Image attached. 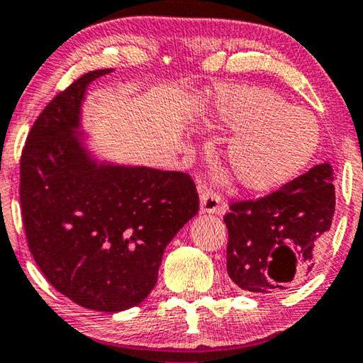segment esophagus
<instances>
[{"label": "esophagus", "mask_w": 363, "mask_h": 363, "mask_svg": "<svg viewBox=\"0 0 363 363\" xmlns=\"http://www.w3.org/2000/svg\"><path fill=\"white\" fill-rule=\"evenodd\" d=\"M199 191H201V196H199L201 213H218V215H220V213L225 211L221 198L215 193V191L204 189V187H201Z\"/></svg>", "instance_id": "34e87169"}]
</instances>
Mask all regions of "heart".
Returning a JSON list of instances; mask_svg holds the SVG:
<instances>
[{
    "label": "heart",
    "mask_w": 363,
    "mask_h": 363,
    "mask_svg": "<svg viewBox=\"0 0 363 363\" xmlns=\"http://www.w3.org/2000/svg\"><path fill=\"white\" fill-rule=\"evenodd\" d=\"M213 118L220 128L238 132L225 150L226 165L238 184L253 193L287 184L320 147L316 116L265 87L223 91Z\"/></svg>",
    "instance_id": "obj_1"
}]
</instances>
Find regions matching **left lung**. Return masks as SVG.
<instances>
[{"label":"left lung","instance_id":"obj_1","mask_svg":"<svg viewBox=\"0 0 363 363\" xmlns=\"http://www.w3.org/2000/svg\"><path fill=\"white\" fill-rule=\"evenodd\" d=\"M333 167L314 165L276 193L231 204L226 270L240 289L267 294L296 286L335 215Z\"/></svg>","mask_w":363,"mask_h":363}]
</instances>
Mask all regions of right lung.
Returning a JSON list of instances; mask_svg holds the SVG:
<instances>
[{
  "mask_svg": "<svg viewBox=\"0 0 363 363\" xmlns=\"http://www.w3.org/2000/svg\"><path fill=\"white\" fill-rule=\"evenodd\" d=\"M87 72L47 104L20 162L28 247L42 274L82 308L118 313L142 303L165 247L198 213L187 174L99 159L82 130Z\"/></svg>",
  "mask_w": 363,
  "mask_h": 363,
  "instance_id": "obj_1",
  "label": "right lung"
}]
</instances>
